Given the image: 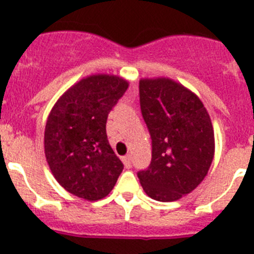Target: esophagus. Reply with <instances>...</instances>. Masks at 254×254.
Listing matches in <instances>:
<instances>
[{
	"mask_svg": "<svg viewBox=\"0 0 254 254\" xmlns=\"http://www.w3.org/2000/svg\"><path fill=\"white\" fill-rule=\"evenodd\" d=\"M123 164H125L126 168H131V155H126L122 158Z\"/></svg>",
	"mask_w": 254,
	"mask_h": 254,
	"instance_id": "obj_1",
	"label": "esophagus"
}]
</instances>
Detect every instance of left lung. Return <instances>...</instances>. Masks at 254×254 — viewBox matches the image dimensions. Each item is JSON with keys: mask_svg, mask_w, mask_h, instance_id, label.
<instances>
[{"mask_svg": "<svg viewBox=\"0 0 254 254\" xmlns=\"http://www.w3.org/2000/svg\"><path fill=\"white\" fill-rule=\"evenodd\" d=\"M141 112L152 140L150 167L137 174L143 190L172 202L196 190L215 155V134L198 96L169 77L140 80Z\"/></svg>", "mask_w": 254, "mask_h": 254, "instance_id": "1", "label": "left lung"}]
</instances>
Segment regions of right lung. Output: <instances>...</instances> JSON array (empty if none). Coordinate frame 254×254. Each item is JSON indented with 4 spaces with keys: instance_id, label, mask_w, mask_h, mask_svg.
I'll list each match as a JSON object with an SVG mask.
<instances>
[{
    "instance_id": "add662e5",
    "label": "right lung",
    "mask_w": 254,
    "mask_h": 254,
    "mask_svg": "<svg viewBox=\"0 0 254 254\" xmlns=\"http://www.w3.org/2000/svg\"><path fill=\"white\" fill-rule=\"evenodd\" d=\"M111 73L82 77L58 98L47 118L44 154L56 181L86 201L109 194L123 164L108 142L107 118L128 87Z\"/></svg>"
}]
</instances>
